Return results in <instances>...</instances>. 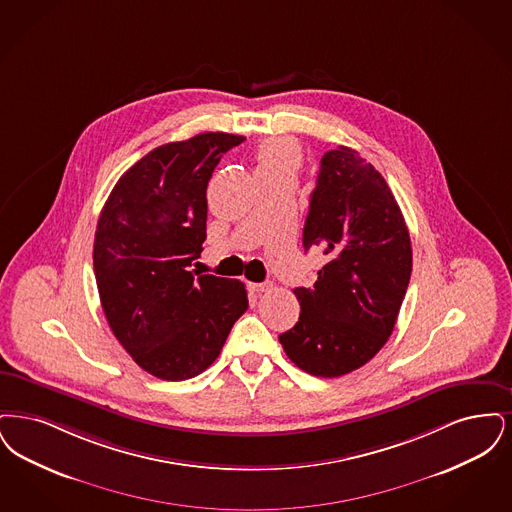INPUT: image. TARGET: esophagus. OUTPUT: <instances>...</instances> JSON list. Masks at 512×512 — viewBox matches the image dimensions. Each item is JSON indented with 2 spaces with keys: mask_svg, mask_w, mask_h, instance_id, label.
<instances>
[{
  "mask_svg": "<svg viewBox=\"0 0 512 512\" xmlns=\"http://www.w3.org/2000/svg\"><path fill=\"white\" fill-rule=\"evenodd\" d=\"M248 287H250V290H252L254 294L260 296V294H264V292L271 289V283H250Z\"/></svg>",
  "mask_w": 512,
  "mask_h": 512,
  "instance_id": "obj_1",
  "label": "esophagus"
}]
</instances>
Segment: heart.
<instances>
[{"mask_svg":"<svg viewBox=\"0 0 512 512\" xmlns=\"http://www.w3.org/2000/svg\"><path fill=\"white\" fill-rule=\"evenodd\" d=\"M302 166V149L285 137H271L260 143L256 151L258 178H294Z\"/></svg>","mask_w":512,"mask_h":512,"instance_id":"b5f03b06","label":"heart"}]
</instances>
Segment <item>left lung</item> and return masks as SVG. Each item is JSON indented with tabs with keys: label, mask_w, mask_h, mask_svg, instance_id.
Returning <instances> with one entry per match:
<instances>
[{
	"label": "left lung",
	"mask_w": 512,
	"mask_h": 512,
	"mask_svg": "<svg viewBox=\"0 0 512 512\" xmlns=\"http://www.w3.org/2000/svg\"><path fill=\"white\" fill-rule=\"evenodd\" d=\"M302 243L319 246L329 262L312 287L294 289L300 317L279 342L302 371L342 377L386 344L413 267L400 206L356 151L338 147L321 158Z\"/></svg>",
	"instance_id": "8db88e82"
}]
</instances>
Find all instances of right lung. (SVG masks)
I'll return each mask as SVG.
<instances>
[{
  "label": "right lung",
  "mask_w": 512,
  "mask_h": 512,
  "mask_svg": "<svg viewBox=\"0 0 512 512\" xmlns=\"http://www.w3.org/2000/svg\"><path fill=\"white\" fill-rule=\"evenodd\" d=\"M243 135L166 143L116 181L93 243V271L112 334L162 380H187L220 356L246 312L245 285L189 271L206 239V187Z\"/></svg>",
  "instance_id": "obj_1"
}]
</instances>
